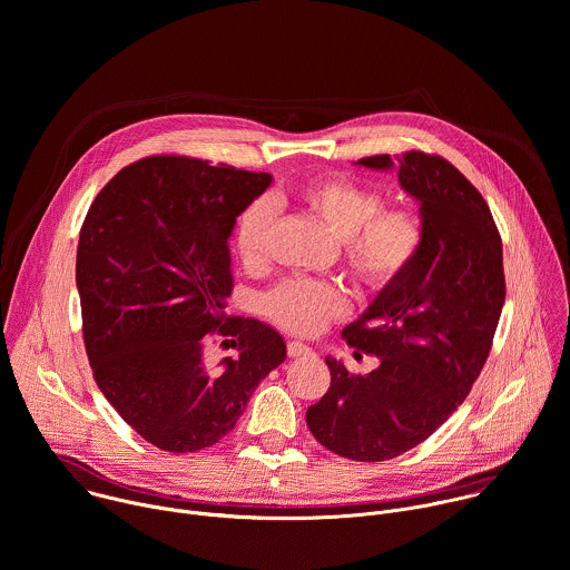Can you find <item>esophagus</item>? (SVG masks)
Instances as JSON below:
<instances>
[{
	"instance_id": "1",
	"label": "esophagus",
	"mask_w": 570,
	"mask_h": 570,
	"mask_svg": "<svg viewBox=\"0 0 570 570\" xmlns=\"http://www.w3.org/2000/svg\"><path fill=\"white\" fill-rule=\"evenodd\" d=\"M288 355L291 357H302V355H311L313 353V348L311 346H306V344H302V342H288Z\"/></svg>"
}]
</instances>
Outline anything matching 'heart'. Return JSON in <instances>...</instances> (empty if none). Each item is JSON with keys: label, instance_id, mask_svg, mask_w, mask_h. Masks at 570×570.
Segmentation results:
<instances>
[{"label": "heart", "instance_id": "1", "mask_svg": "<svg viewBox=\"0 0 570 570\" xmlns=\"http://www.w3.org/2000/svg\"><path fill=\"white\" fill-rule=\"evenodd\" d=\"M308 210L342 246L346 271L364 288H383L399 277L423 246V222L410 208H383L371 187L346 178H315L295 189ZM275 210L268 199L253 202L239 217L235 246L239 259L255 268L266 259ZM346 308L342 293L324 282L288 279L264 297L266 315L299 335L320 333Z\"/></svg>", "mask_w": 570, "mask_h": 570}]
</instances>
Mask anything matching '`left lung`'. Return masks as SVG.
<instances>
[{"label": "left lung", "instance_id": "1", "mask_svg": "<svg viewBox=\"0 0 570 570\" xmlns=\"http://www.w3.org/2000/svg\"><path fill=\"white\" fill-rule=\"evenodd\" d=\"M357 165L399 171L401 187L421 204L425 237L412 264L342 331L377 366L353 375L328 355L331 387L308 407L306 423L326 450L375 463L430 439L468 399L490 355L505 277L492 213L452 163L405 151Z\"/></svg>", "mask_w": 570, "mask_h": 570}]
</instances>
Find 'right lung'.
Listing matches in <instances>:
<instances>
[{"mask_svg":"<svg viewBox=\"0 0 570 570\" xmlns=\"http://www.w3.org/2000/svg\"><path fill=\"white\" fill-rule=\"evenodd\" d=\"M271 183L266 171L147 156L122 167L87 213L76 257L85 348L105 399L158 450L222 441L286 360L273 326L223 322L230 235ZM213 332L236 348L219 365L205 357Z\"/></svg>","mask_w":570,"mask_h":570,"instance_id":"add662e5","label":"right lung"}]
</instances>
